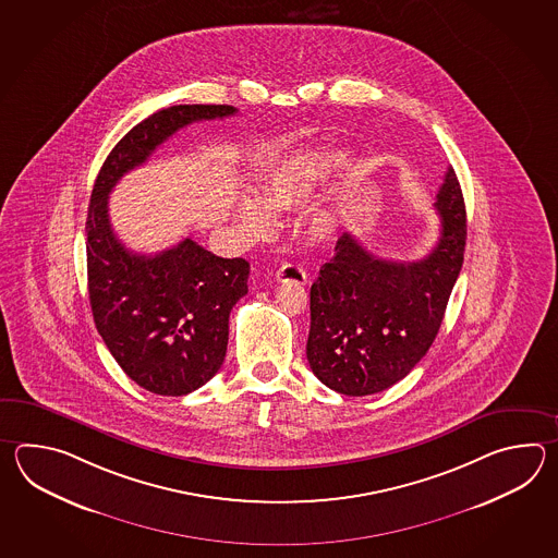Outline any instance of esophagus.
Returning <instances> with one entry per match:
<instances>
[{
    "mask_svg": "<svg viewBox=\"0 0 558 558\" xmlns=\"http://www.w3.org/2000/svg\"><path fill=\"white\" fill-rule=\"evenodd\" d=\"M275 279H277L279 283L305 284L307 283V274H305V269H303L301 265H296V263H284V265H281V267L275 271Z\"/></svg>",
    "mask_w": 558,
    "mask_h": 558,
    "instance_id": "esophagus-1",
    "label": "esophagus"
}]
</instances>
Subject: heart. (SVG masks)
I'll return each mask as SVG.
<instances>
[{"label":"heart","instance_id":"b5f03b06","mask_svg":"<svg viewBox=\"0 0 558 558\" xmlns=\"http://www.w3.org/2000/svg\"><path fill=\"white\" fill-rule=\"evenodd\" d=\"M341 163L335 154H305L291 157L283 166L275 169L265 183L262 197L243 195L235 207V217L243 231L253 239L269 238L277 219L275 214L295 209L331 175L332 169ZM308 233L323 239L335 229V214L329 207H313L307 215Z\"/></svg>","mask_w":558,"mask_h":558}]
</instances>
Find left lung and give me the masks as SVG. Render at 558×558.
I'll use <instances>...</instances> for the list:
<instances>
[{"label":"left lung","mask_w":558,"mask_h":558,"mask_svg":"<svg viewBox=\"0 0 558 558\" xmlns=\"http://www.w3.org/2000/svg\"><path fill=\"white\" fill-rule=\"evenodd\" d=\"M440 238L416 262H387L351 233L311 284L307 359L332 391L365 397L404 379L427 355L463 267L466 211L451 167L437 193Z\"/></svg>","instance_id":"left-lung-1"}]
</instances>
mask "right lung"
I'll list each match as a JSON object with an SVG mask.
<instances>
[{
    "label": "right lung",
    "mask_w": 558,
    "mask_h": 558,
    "mask_svg": "<svg viewBox=\"0 0 558 558\" xmlns=\"http://www.w3.org/2000/svg\"><path fill=\"white\" fill-rule=\"evenodd\" d=\"M233 113V106L161 109L111 149L95 179L85 223L95 327L125 375L155 395H187L221 368L229 313L247 295L250 263L217 257L190 238L157 255L131 253L111 229L107 199L175 131Z\"/></svg>",
    "instance_id": "right-lung-1"
}]
</instances>
